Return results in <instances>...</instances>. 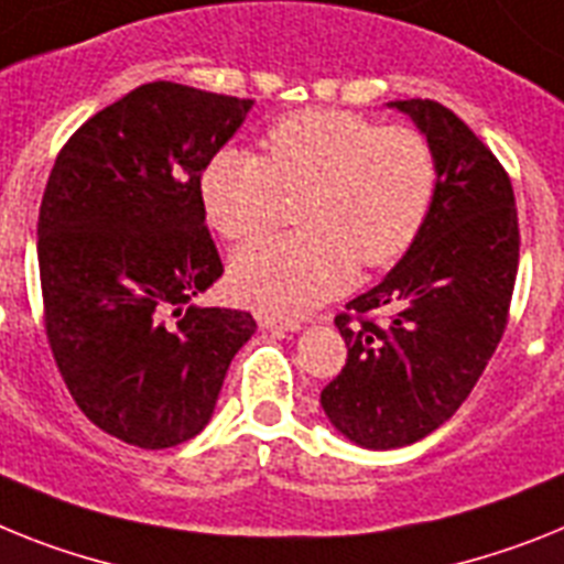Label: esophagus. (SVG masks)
<instances>
[{"instance_id": "1", "label": "esophagus", "mask_w": 564, "mask_h": 564, "mask_svg": "<svg viewBox=\"0 0 564 564\" xmlns=\"http://www.w3.org/2000/svg\"><path fill=\"white\" fill-rule=\"evenodd\" d=\"M258 324L263 329H286V333H297L304 321L297 318H278V315H258Z\"/></svg>"}]
</instances>
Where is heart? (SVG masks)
Returning <instances> with one entry per match:
<instances>
[{"label": "heart", "mask_w": 564, "mask_h": 564, "mask_svg": "<svg viewBox=\"0 0 564 564\" xmlns=\"http://www.w3.org/2000/svg\"><path fill=\"white\" fill-rule=\"evenodd\" d=\"M267 154L220 149L203 165L212 229L231 243L258 238L281 194H301L292 235L258 240L231 258L229 281L260 310L297 315L352 283L355 263L387 267L415 243L433 209V145L413 129L338 108H310L267 131Z\"/></svg>", "instance_id": "1"}]
</instances>
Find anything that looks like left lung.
Segmentation results:
<instances>
[{
  "instance_id": "1",
  "label": "left lung",
  "mask_w": 564,
  "mask_h": 564,
  "mask_svg": "<svg viewBox=\"0 0 564 564\" xmlns=\"http://www.w3.org/2000/svg\"><path fill=\"white\" fill-rule=\"evenodd\" d=\"M390 108L433 145V209L395 269L335 318L347 364L321 392L333 427L370 451L421 442L465 404L505 335L519 269L513 186L494 151L442 102Z\"/></svg>"
}]
</instances>
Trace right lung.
<instances>
[{
  "mask_svg": "<svg viewBox=\"0 0 564 564\" xmlns=\"http://www.w3.org/2000/svg\"><path fill=\"white\" fill-rule=\"evenodd\" d=\"M252 106L140 85L74 131L42 194L36 254L54 361L79 410L143 451L209 424L231 358L258 329L249 312L194 304L224 274L203 165Z\"/></svg>",
  "mask_w": 564,
  "mask_h": 564,
  "instance_id": "obj_1",
  "label": "right lung"
}]
</instances>
